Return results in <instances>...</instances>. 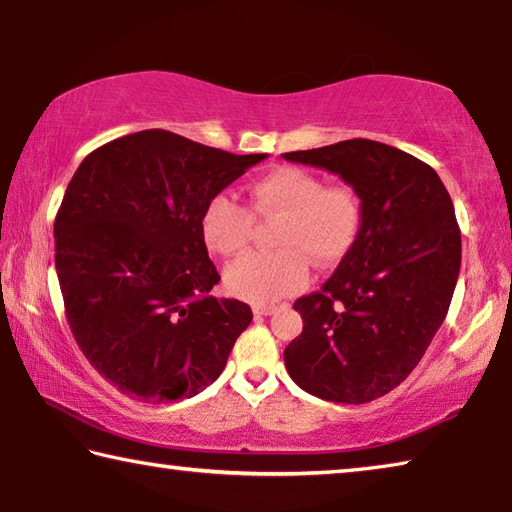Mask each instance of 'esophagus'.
<instances>
[{"mask_svg":"<svg viewBox=\"0 0 512 512\" xmlns=\"http://www.w3.org/2000/svg\"><path fill=\"white\" fill-rule=\"evenodd\" d=\"M253 314L255 316H271V314H275V307L273 305H255Z\"/></svg>","mask_w":512,"mask_h":512,"instance_id":"34e87169","label":"esophagus"}]
</instances>
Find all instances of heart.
Returning <instances> with one entry per match:
<instances>
[{
  "label": "heart",
  "instance_id": "b5f03b06",
  "mask_svg": "<svg viewBox=\"0 0 512 512\" xmlns=\"http://www.w3.org/2000/svg\"><path fill=\"white\" fill-rule=\"evenodd\" d=\"M250 209L259 219L280 216L275 253H248L225 268V287L241 300L277 302L309 280V259L332 268L357 244L363 225L361 198L348 185H325L300 167H275L250 185ZM228 194L210 198L201 214V237L219 255L248 246L255 217Z\"/></svg>",
  "mask_w": 512,
  "mask_h": 512
}]
</instances>
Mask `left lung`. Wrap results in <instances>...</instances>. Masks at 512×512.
<instances>
[{
	"label": "left lung",
	"instance_id": "1",
	"mask_svg": "<svg viewBox=\"0 0 512 512\" xmlns=\"http://www.w3.org/2000/svg\"><path fill=\"white\" fill-rule=\"evenodd\" d=\"M282 158L341 176L363 207L350 255L323 289L293 305L302 332L284 363L320 400L372 402L411 375L447 316L461 271L454 203L429 164L381 142L345 140Z\"/></svg>",
	"mask_w": 512,
	"mask_h": 512
}]
</instances>
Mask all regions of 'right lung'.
Listing matches in <instances>:
<instances>
[{
    "mask_svg": "<svg viewBox=\"0 0 512 512\" xmlns=\"http://www.w3.org/2000/svg\"><path fill=\"white\" fill-rule=\"evenodd\" d=\"M264 158L151 128L99 146L69 180L54 221L65 316L85 359L121 393L183 400L223 372L253 311L210 296L221 275L201 214Z\"/></svg>",
    "mask_w": 512,
    "mask_h": 512,
    "instance_id": "obj_1",
    "label": "right lung"
}]
</instances>
